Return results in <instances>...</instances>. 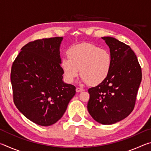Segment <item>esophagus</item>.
Instances as JSON below:
<instances>
[{
  "label": "esophagus",
  "mask_w": 151,
  "mask_h": 151,
  "mask_svg": "<svg viewBox=\"0 0 151 151\" xmlns=\"http://www.w3.org/2000/svg\"><path fill=\"white\" fill-rule=\"evenodd\" d=\"M83 91H84V89L81 88H79V87H76V91L77 92V93H80V92H82Z\"/></svg>",
  "instance_id": "1"
}]
</instances>
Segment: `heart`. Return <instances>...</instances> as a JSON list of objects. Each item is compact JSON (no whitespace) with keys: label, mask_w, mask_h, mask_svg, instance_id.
<instances>
[{"label":"heart","mask_w":151,"mask_h":151,"mask_svg":"<svg viewBox=\"0 0 151 151\" xmlns=\"http://www.w3.org/2000/svg\"><path fill=\"white\" fill-rule=\"evenodd\" d=\"M67 55L68 59H63L60 66L68 83L74 81L80 70L84 83L96 86L103 83L111 72V53L96 45L83 43L73 46L68 49Z\"/></svg>","instance_id":"heart-1"}]
</instances>
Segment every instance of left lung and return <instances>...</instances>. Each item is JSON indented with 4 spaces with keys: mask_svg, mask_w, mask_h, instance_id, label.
Here are the masks:
<instances>
[{
    "mask_svg": "<svg viewBox=\"0 0 151 151\" xmlns=\"http://www.w3.org/2000/svg\"><path fill=\"white\" fill-rule=\"evenodd\" d=\"M112 57L108 77L96 87L89 88L87 109L99 123H116L129 116L134 108L140 82L141 67L131 47L114 38L102 37Z\"/></svg>",
    "mask_w": 151,
    "mask_h": 151,
    "instance_id": "obj_1",
    "label": "left lung"
}]
</instances>
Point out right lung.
Segmentation results:
<instances>
[{
    "instance_id": "right-lung-1",
    "label": "right lung",
    "mask_w": 151,
    "mask_h": 151,
    "mask_svg": "<svg viewBox=\"0 0 151 151\" xmlns=\"http://www.w3.org/2000/svg\"><path fill=\"white\" fill-rule=\"evenodd\" d=\"M63 37L35 40L21 48L11 67L13 101L30 121L55 124L65 113L76 87L63 81L59 47Z\"/></svg>"
}]
</instances>
